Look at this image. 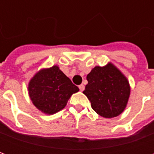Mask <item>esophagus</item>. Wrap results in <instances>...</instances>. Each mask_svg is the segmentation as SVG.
<instances>
[{
	"mask_svg": "<svg viewBox=\"0 0 154 154\" xmlns=\"http://www.w3.org/2000/svg\"><path fill=\"white\" fill-rule=\"evenodd\" d=\"M79 89H80L81 91H84V89H85V87H84L83 84H81L80 86H79Z\"/></svg>",
	"mask_w": 154,
	"mask_h": 154,
	"instance_id": "obj_1",
	"label": "esophagus"
}]
</instances>
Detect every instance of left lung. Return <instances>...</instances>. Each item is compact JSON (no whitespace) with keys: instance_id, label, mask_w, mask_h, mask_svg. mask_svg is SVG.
<instances>
[{"instance_id":"left-lung-1","label":"left lung","mask_w":154,"mask_h":154,"mask_svg":"<svg viewBox=\"0 0 154 154\" xmlns=\"http://www.w3.org/2000/svg\"><path fill=\"white\" fill-rule=\"evenodd\" d=\"M83 93L91 101V106L99 116L114 118L126 108L130 86L127 77L112 63L97 66L87 74Z\"/></svg>"}]
</instances>
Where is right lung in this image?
Listing matches in <instances>:
<instances>
[{"instance_id":"1","label":"right lung","mask_w":154,"mask_h":154,"mask_svg":"<svg viewBox=\"0 0 154 154\" xmlns=\"http://www.w3.org/2000/svg\"><path fill=\"white\" fill-rule=\"evenodd\" d=\"M78 91L79 88L57 65L37 72L28 85L32 103L46 115H54L63 110L72 95Z\"/></svg>"}]
</instances>
